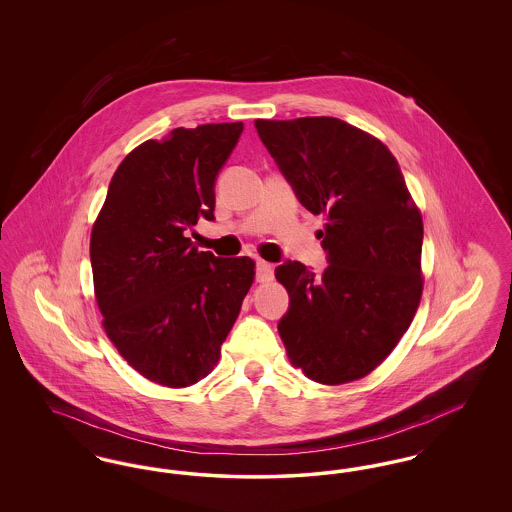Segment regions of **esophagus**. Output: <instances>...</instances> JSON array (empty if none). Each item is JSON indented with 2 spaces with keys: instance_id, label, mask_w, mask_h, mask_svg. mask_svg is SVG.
Segmentation results:
<instances>
[{
  "instance_id": "esophagus-1",
  "label": "esophagus",
  "mask_w": 512,
  "mask_h": 512,
  "mask_svg": "<svg viewBox=\"0 0 512 512\" xmlns=\"http://www.w3.org/2000/svg\"><path fill=\"white\" fill-rule=\"evenodd\" d=\"M255 276H257V282H268L274 276V268L267 261H257Z\"/></svg>"
}]
</instances>
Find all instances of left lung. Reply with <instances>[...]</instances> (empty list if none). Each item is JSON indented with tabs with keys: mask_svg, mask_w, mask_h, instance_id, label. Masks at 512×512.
<instances>
[{
	"mask_svg": "<svg viewBox=\"0 0 512 512\" xmlns=\"http://www.w3.org/2000/svg\"><path fill=\"white\" fill-rule=\"evenodd\" d=\"M299 203L324 215L328 267H276L290 309L278 322L295 368L318 384L359 380L413 322L422 295V217L390 149L334 117L255 121Z\"/></svg>",
	"mask_w": 512,
	"mask_h": 512,
	"instance_id": "8db88e82",
	"label": "left lung"
}]
</instances>
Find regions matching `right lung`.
I'll return each instance as SVG.
<instances>
[{
    "label": "right lung",
    "mask_w": 512,
    "mask_h": 512,
    "mask_svg": "<svg viewBox=\"0 0 512 512\" xmlns=\"http://www.w3.org/2000/svg\"><path fill=\"white\" fill-rule=\"evenodd\" d=\"M242 122L174 128L119 165L90 240L103 326L147 380L186 388L217 365L255 276L249 257L197 251L188 232L215 220V182Z\"/></svg>",
    "instance_id": "1"
}]
</instances>
